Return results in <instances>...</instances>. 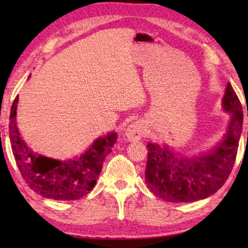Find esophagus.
Returning a JSON list of instances; mask_svg holds the SVG:
<instances>
[{"label": "esophagus", "instance_id": "obj_1", "mask_svg": "<svg viewBox=\"0 0 248 248\" xmlns=\"http://www.w3.org/2000/svg\"><path fill=\"white\" fill-rule=\"evenodd\" d=\"M145 124L142 121H136L127 128L125 136H127L129 141H138L145 136Z\"/></svg>", "mask_w": 248, "mask_h": 248}]
</instances>
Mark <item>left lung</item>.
<instances>
[{"mask_svg":"<svg viewBox=\"0 0 248 248\" xmlns=\"http://www.w3.org/2000/svg\"><path fill=\"white\" fill-rule=\"evenodd\" d=\"M223 108L231 114L228 131L211 154L183 156L166 145L149 143L145 183L155 196L169 202H192L208 198L223 186L233 170L243 127L242 104L228 83Z\"/></svg>","mask_w":248,"mask_h":248,"instance_id":"1","label":"left lung"}]
</instances>
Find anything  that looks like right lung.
<instances>
[{"label": "right lung", "instance_id": "obj_1", "mask_svg": "<svg viewBox=\"0 0 248 248\" xmlns=\"http://www.w3.org/2000/svg\"><path fill=\"white\" fill-rule=\"evenodd\" d=\"M17 102L16 96L10 114V140L20 175L31 189L54 200H78L89 194L96 185L105 158L116 143L117 133L98 138L85 153L74 159L61 162L46 157L32 153L19 137L16 125Z\"/></svg>", "mask_w": 248, "mask_h": 248}]
</instances>
